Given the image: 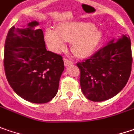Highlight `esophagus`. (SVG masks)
<instances>
[{
  "label": "esophagus",
  "mask_w": 134,
  "mask_h": 134,
  "mask_svg": "<svg viewBox=\"0 0 134 134\" xmlns=\"http://www.w3.org/2000/svg\"><path fill=\"white\" fill-rule=\"evenodd\" d=\"M63 61L64 65H65V66H68V65H72V64H73V63H72L71 61H69V60L67 59H64Z\"/></svg>",
  "instance_id": "1"
}]
</instances>
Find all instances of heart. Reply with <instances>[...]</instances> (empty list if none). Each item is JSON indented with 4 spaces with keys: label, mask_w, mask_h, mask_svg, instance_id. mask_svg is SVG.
Listing matches in <instances>:
<instances>
[{
    "label": "heart",
    "mask_w": 134,
    "mask_h": 134,
    "mask_svg": "<svg viewBox=\"0 0 134 134\" xmlns=\"http://www.w3.org/2000/svg\"><path fill=\"white\" fill-rule=\"evenodd\" d=\"M102 33L91 23L80 21L62 22L57 29L47 28L44 38L50 50L55 53L63 52L67 41H72L71 50L80 58L91 57L102 41Z\"/></svg>",
    "instance_id": "b5f03b06"
}]
</instances>
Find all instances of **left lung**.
Wrapping results in <instances>:
<instances>
[{
    "label": "left lung",
    "mask_w": 134,
    "mask_h": 134,
    "mask_svg": "<svg viewBox=\"0 0 134 134\" xmlns=\"http://www.w3.org/2000/svg\"><path fill=\"white\" fill-rule=\"evenodd\" d=\"M80 84L88 99L102 102L117 95L127 83L131 72L130 37L113 38L90 59L77 63Z\"/></svg>",
    "instance_id": "8db88e82"
}]
</instances>
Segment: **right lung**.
Wrapping results in <instances>:
<instances>
[{
  "mask_svg": "<svg viewBox=\"0 0 134 134\" xmlns=\"http://www.w3.org/2000/svg\"><path fill=\"white\" fill-rule=\"evenodd\" d=\"M37 21L23 29L13 26L5 41L3 65L12 89L33 103H46L57 95L64 63L61 56L46 49Z\"/></svg>",
  "mask_w": 134,
  "mask_h": 134,
  "instance_id": "obj_1",
  "label": "right lung"
}]
</instances>
